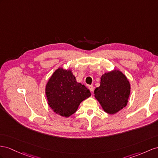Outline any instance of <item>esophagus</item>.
Here are the masks:
<instances>
[{
  "label": "esophagus",
  "instance_id": "esophagus-1",
  "mask_svg": "<svg viewBox=\"0 0 158 158\" xmlns=\"http://www.w3.org/2000/svg\"><path fill=\"white\" fill-rule=\"evenodd\" d=\"M89 90H90V91L91 93L94 92V86H93V85H89Z\"/></svg>",
  "mask_w": 158,
  "mask_h": 158
}]
</instances>
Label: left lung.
I'll use <instances>...</instances> for the list:
<instances>
[{
	"label": "left lung",
	"mask_w": 158,
	"mask_h": 158,
	"mask_svg": "<svg viewBox=\"0 0 158 158\" xmlns=\"http://www.w3.org/2000/svg\"><path fill=\"white\" fill-rule=\"evenodd\" d=\"M130 92L127 77L121 71L114 69L102 75L100 86L95 89L94 94L103 111L113 115L126 107Z\"/></svg>",
	"instance_id": "8db88e82"
}]
</instances>
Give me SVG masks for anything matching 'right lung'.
Returning <instances> with one entry per match:
<instances>
[{
    "instance_id": "1",
    "label": "right lung",
    "mask_w": 158,
    "mask_h": 158,
    "mask_svg": "<svg viewBox=\"0 0 158 158\" xmlns=\"http://www.w3.org/2000/svg\"><path fill=\"white\" fill-rule=\"evenodd\" d=\"M45 95L48 106L55 114L69 118L91 94L84 85L77 81L70 69L59 67L48 80Z\"/></svg>"
}]
</instances>
